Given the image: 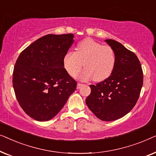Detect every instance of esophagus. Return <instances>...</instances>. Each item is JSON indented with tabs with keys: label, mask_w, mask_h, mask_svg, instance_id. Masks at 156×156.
<instances>
[{
	"label": "esophagus",
	"mask_w": 156,
	"mask_h": 156,
	"mask_svg": "<svg viewBox=\"0 0 156 156\" xmlns=\"http://www.w3.org/2000/svg\"><path fill=\"white\" fill-rule=\"evenodd\" d=\"M83 85V84H81V83H78L77 85H76V89H80L81 87Z\"/></svg>",
	"instance_id": "obj_1"
}]
</instances>
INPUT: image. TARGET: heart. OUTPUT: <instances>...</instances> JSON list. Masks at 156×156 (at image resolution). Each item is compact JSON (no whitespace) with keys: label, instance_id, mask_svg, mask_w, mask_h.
Listing matches in <instances>:
<instances>
[{"label":"heart","instance_id":"obj_1","mask_svg":"<svg viewBox=\"0 0 156 156\" xmlns=\"http://www.w3.org/2000/svg\"><path fill=\"white\" fill-rule=\"evenodd\" d=\"M64 67L71 76L82 69H86L76 75L81 80L94 78L97 82L108 79L114 72L116 64V54L110 46H105L93 40H86L76 47V52H67L63 59Z\"/></svg>","mask_w":156,"mask_h":156}]
</instances>
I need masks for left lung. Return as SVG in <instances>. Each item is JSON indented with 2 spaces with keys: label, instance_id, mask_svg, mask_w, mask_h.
Listing matches in <instances>:
<instances>
[{
  "label": "left lung",
  "instance_id": "8db88e82",
  "mask_svg": "<svg viewBox=\"0 0 156 156\" xmlns=\"http://www.w3.org/2000/svg\"><path fill=\"white\" fill-rule=\"evenodd\" d=\"M105 42L116 52V66L108 79L90 85L91 94L86 104L97 118L112 121L124 116L136 105L144 74L139 59L133 52L116 40L107 39Z\"/></svg>",
  "mask_w": 156,
  "mask_h": 156
}]
</instances>
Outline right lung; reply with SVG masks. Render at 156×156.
<instances>
[{
  "mask_svg": "<svg viewBox=\"0 0 156 156\" xmlns=\"http://www.w3.org/2000/svg\"><path fill=\"white\" fill-rule=\"evenodd\" d=\"M73 38L71 33L44 35L17 59L12 73L16 99L23 110L36 121L52 119L76 90V82L63 64Z\"/></svg>",
  "mask_w": 156,
  "mask_h": 156,
  "instance_id": "obj_1",
  "label": "right lung"
}]
</instances>
